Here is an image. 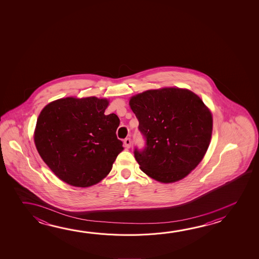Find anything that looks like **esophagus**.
Wrapping results in <instances>:
<instances>
[{
    "label": "esophagus",
    "mask_w": 259,
    "mask_h": 259,
    "mask_svg": "<svg viewBox=\"0 0 259 259\" xmlns=\"http://www.w3.org/2000/svg\"><path fill=\"white\" fill-rule=\"evenodd\" d=\"M123 144H124L126 148H130L131 147V139L130 138H125L123 140Z\"/></svg>",
    "instance_id": "1"
}]
</instances>
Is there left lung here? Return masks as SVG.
<instances>
[{"mask_svg": "<svg viewBox=\"0 0 259 259\" xmlns=\"http://www.w3.org/2000/svg\"><path fill=\"white\" fill-rule=\"evenodd\" d=\"M144 136L134 153L141 170L161 183L186 177L203 159L212 133V115L190 90H148L130 99Z\"/></svg>", "mask_w": 259, "mask_h": 259, "instance_id": "obj_1", "label": "left lung"}]
</instances>
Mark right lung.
Segmentation results:
<instances>
[{"mask_svg": "<svg viewBox=\"0 0 259 259\" xmlns=\"http://www.w3.org/2000/svg\"><path fill=\"white\" fill-rule=\"evenodd\" d=\"M106 99L67 98L45 106L35 129L36 148L56 176L72 186L89 187L110 172L123 151L120 120L106 115Z\"/></svg>", "mask_w": 259, "mask_h": 259, "instance_id": "obj_1", "label": "right lung"}]
</instances>
